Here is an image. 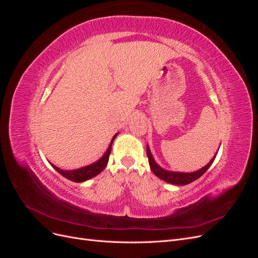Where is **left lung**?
<instances>
[{
	"label": "left lung",
	"mask_w": 258,
	"mask_h": 258,
	"mask_svg": "<svg viewBox=\"0 0 258 258\" xmlns=\"http://www.w3.org/2000/svg\"><path fill=\"white\" fill-rule=\"evenodd\" d=\"M146 155L148 157V163H150L151 170L154 172V174L163 179V181L170 183V184H174V185H187L194 181H196L197 178H199L202 174H204L206 171L212 165L217 153L213 156V158L209 161L208 165H206L204 168H201L195 172H176V171H169L161 168L157 162L155 161L153 155L151 153L150 146L146 145Z\"/></svg>",
	"instance_id": "obj_1"
}]
</instances>
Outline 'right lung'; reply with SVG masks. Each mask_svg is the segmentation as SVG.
<instances>
[{
	"instance_id": "add662e5",
	"label": "right lung",
	"mask_w": 258,
	"mask_h": 258,
	"mask_svg": "<svg viewBox=\"0 0 258 258\" xmlns=\"http://www.w3.org/2000/svg\"><path fill=\"white\" fill-rule=\"evenodd\" d=\"M117 135H118V134H116L112 138V141L110 143V146L107 147V150H106V152L104 153V155L102 156V157H101L99 160H97L96 162L91 163V165L85 166V167L75 169V170H62V169L56 167L54 165H52V163H50V162L49 163H50L51 167L54 170H57L62 176H64L66 178L70 179V181L75 182V183H82V182L87 181V179H90L92 177H95L100 172H102V171L104 170V168L106 167L107 162H108V158H110V154H111V150H112V144L114 142L115 138L117 137Z\"/></svg>"
}]
</instances>
